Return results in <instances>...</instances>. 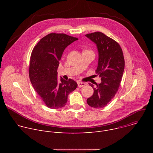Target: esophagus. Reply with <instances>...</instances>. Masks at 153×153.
Returning a JSON list of instances; mask_svg holds the SVG:
<instances>
[{"instance_id": "34e87169", "label": "esophagus", "mask_w": 153, "mask_h": 153, "mask_svg": "<svg viewBox=\"0 0 153 153\" xmlns=\"http://www.w3.org/2000/svg\"><path fill=\"white\" fill-rule=\"evenodd\" d=\"M77 85L79 87V88H81L82 86H84L85 85V83L83 82H77Z\"/></svg>"}]
</instances>
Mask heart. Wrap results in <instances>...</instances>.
<instances>
[{
  "mask_svg": "<svg viewBox=\"0 0 153 153\" xmlns=\"http://www.w3.org/2000/svg\"><path fill=\"white\" fill-rule=\"evenodd\" d=\"M85 51H87V50H85Z\"/></svg>",
  "mask_w": 153,
  "mask_h": 153,
  "instance_id": "heart-1",
  "label": "heart"
}]
</instances>
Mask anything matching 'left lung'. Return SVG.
<instances>
[{
	"instance_id": "obj_1",
	"label": "left lung",
	"mask_w": 153,
	"mask_h": 153,
	"mask_svg": "<svg viewBox=\"0 0 153 153\" xmlns=\"http://www.w3.org/2000/svg\"><path fill=\"white\" fill-rule=\"evenodd\" d=\"M96 45L98 51V65L96 74L101 78L94 89L93 94L86 102L94 108L105 107L114 97L118 91L124 71L125 60L119 43L101 32L86 34Z\"/></svg>"
}]
</instances>
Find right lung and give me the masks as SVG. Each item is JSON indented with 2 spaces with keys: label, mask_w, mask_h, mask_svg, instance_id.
<instances>
[{
  "label": "right lung",
  "mask_w": 153,
  "mask_h": 153,
  "mask_svg": "<svg viewBox=\"0 0 153 153\" xmlns=\"http://www.w3.org/2000/svg\"><path fill=\"white\" fill-rule=\"evenodd\" d=\"M78 39L65 34L50 33L43 37L31 53L29 67L30 81L34 90L51 109L65 106L68 94L77 86L73 79L57 78V70L62 54Z\"/></svg>",
  "instance_id": "right-lung-1"
}]
</instances>
